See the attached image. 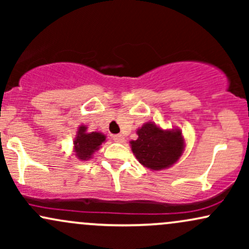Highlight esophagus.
Returning a JSON list of instances; mask_svg holds the SVG:
<instances>
[{
    "instance_id": "esophagus-1",
    "label": "esophagus",
    "mask_w": 249,
    "mask_h": 249,
    "mask_svg": "<svg viewBox=\"0 0 249 249\" xmlns=\"http://www.w3.org/2000/svg\"><path fill=\"white\" fill-rule=\"evenodd\" d=\"M112 139L113 142H124L125 141V138L122 136V134H115V136H112Z\"/></svg>"
}]
</instances>
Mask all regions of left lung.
<instances>
[{"mask_svg":"<svg viewBox=\"0 0 249 249\" xmlns=\"http://www.w3.org/2000/svg\"><path fill=\"white\" fill-rule=\"evenodd\" d=\"M138 139L130 142L132 152L142 166L164 170L178 161L184 151V137L179 128L162 130L148 122L137 131Z\"/></svg>","mask_w":249,"mask_h":249,"instance_id":"8db88e82","label":"left lung"}]
</instances>
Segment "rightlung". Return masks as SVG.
Instances as JSON below:
<instances>
[{"mask_svg":"<svg viewBox=\"0 0 249 249\" xmlns=\"http://www.w3.org/2000/svg\"><path fill=\"white\" fill-rule=\"evenodd\" d=\"M105 139L107 137L103 133L88 132L87 126L82 125L78 127L77 136L73 141V151H75L76 157H78L81 160H88L96 151L99 150Z\"/></svg>","mask_w":249,"mask_h":249,"instance_id":"add662e5","label":"right lung"}]
</instances>
